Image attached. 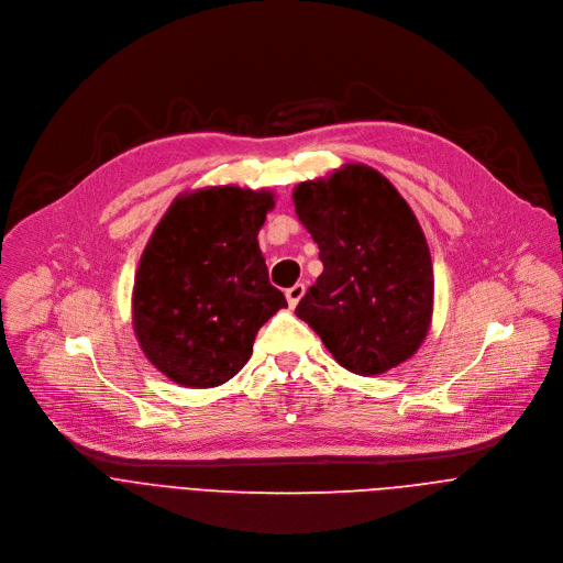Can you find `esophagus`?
<instances>
[{"label":"esophagus","mask_w":563,"mask_h":563,"mask_svg":"<svg viewBox=\"0 0 563 563\" xmlns=\"http://www.w3.org/2000/svg\"><path fill=\"white\" fill-rule=\"evenodd\" d=\"M302 296H305V285H302V283H296L294 287H289V289L285 291V298H287V302H289L291 309L300 302Z\"/></svg>","instance_id":"34e87169"}]
</instances>
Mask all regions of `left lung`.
Returning <instances> with one entry per match:
<instances>
[{
  "label": "left lung",
  "instance_id": "obj_1",
  "mask_svg": "<svg viewBox=\"0 0 563 563\" xmlns=\"http://www.w3.org/2000/svg\"><path fill=\"white\" fill-rule=\"evenodd\" d=\"M291 200L323 263L296 316L354 374L410 361L434 311L432 256L410 205L361 163L296 185Z\"/></svg>",
  "mask_w": 563,
  "mask_h": 563
}]
</instances>
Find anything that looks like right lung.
Segmentation results:
<instances>
[{
    "instance_id": "add662e5",
    "label": "right lung",
    "mask_w": 563,
    "mask_h": 563,
    "mask_svg": "<svg viewBox=\"0 0 563 563\" xmlns=\"http://www.w3.org/2000/svg\"><path fill=\"white\" fill-rule=\"evenodd\" d=\"M274 198L269 189L202 187L180 194L155 224L131 318L140 350L174 383L207 389L233 378L258 330L287 307L258 245Z\"/></svg>"
}]
</instances>
